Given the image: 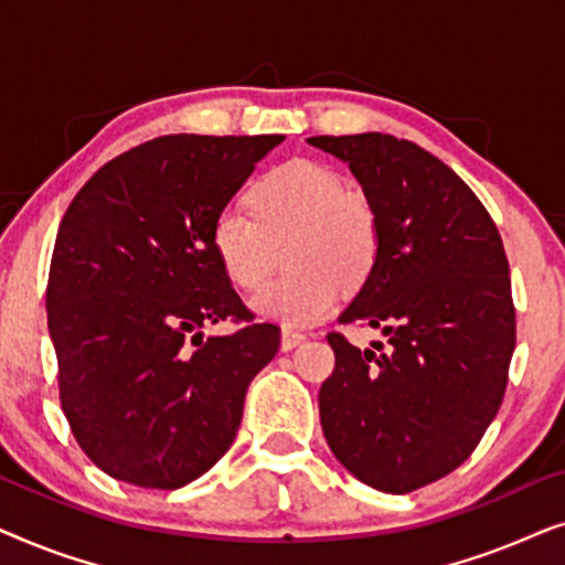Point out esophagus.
I'll use <instances>...</instances> for the list:
<instances>
[{
    "instance_id": "34e87169",
    "label": "esophagus",
    "mask_w": 565,
    "mask_h": 565,
    "mask_svg": "<svg viewBox=\"0 0 565 565\" xmlns=\"http://www.w3.org/2000/svg\"><path fill=\"white\" fill-rule=\"evenodd\" d=\"M306 342V334L303 331H296V329H282V339H280V350L282 352H290L296 350L298 344Z\"/></svg>"
}]
</instances>
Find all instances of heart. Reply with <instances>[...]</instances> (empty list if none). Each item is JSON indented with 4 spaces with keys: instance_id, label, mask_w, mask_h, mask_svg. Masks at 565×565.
Instances as JSON below:
<instances>
[{
    "instance_id": "obj_1",
    "label": "heart",
    "mask_w": 565,
    "mask_h": 565,
    "mask_svg": "<svg viewBox=\"0 0 565 565\" xmlns=\"http://www.w3.org/2000/svg\"><path fill=\"white\" fill-rule=\"evenodd\" d=\"M252 216L221 207L211 244L236 288L257 290L273 275L277 249L290 269L267 285L252 308L282 327H308L334 311L347 288H360L381 257V215L365 192L311 159H290L246 192Z\"/></svg>"
}]
</instances>
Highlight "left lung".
Masks as SVG:
<instances>
[{
	"label": "left lung",
	"mask_w": 565,
	"mask_h": 565,
	"mask_svg": "<svg viewBox=\"0 0 565 565\" xmlns=\"http://www.w3.org/2000/svg\"><path fill=\"white\" fill-rule=\"evenodd\" d=\"M350 164L381 215V257L342 323L388 337L360 350L327 337L319 391L337 460L377 491L408 493L462 466L504 401L516 344L509 262L476 192L429 151L388 134L313 136Z\"/></svg>",
	"instance_id": "1"
}]
</instances>
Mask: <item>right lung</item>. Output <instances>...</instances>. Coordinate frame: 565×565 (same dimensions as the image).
I'll use <instances>...</instances> for the list:
<instances>
[{
  "label": "right lung",
  "mask_w": 565,
  "mask_h": 565,
  "mask_svg": "<svg viewBox=\"0 0 565 565\" xmlns=\"http://www.w3.org/2000/svg\"><path fill=\"white\" fill-rule=\"evenodd\" d=\"M282 136H161L89 177L61 218L45 311L58 396L87 458L182 489L234 445L252 377L280 350L211 244V223ZM231 318L234 335L202 327Z\"/></svg>",
  "instance_id": "1"
}]
</instances>
